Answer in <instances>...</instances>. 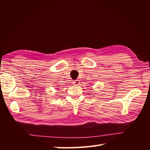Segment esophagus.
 Masks as SVG:
<instances>
[{"instance_id": "34e87169", "label": "esophagus", "mask_w": 150, "mask_h": 150, "mask_svg": "<svg viewBox=\"0 0 150 150\" xmlns=\"http://www.w3.org/2000/svg\"><path fill=\"white\" fill-rule=\"evenodd\" d=\"M73 83L75 85H78L79 84V80H76V81H74L73 82Z\"/></svg>"}]
</instances>
